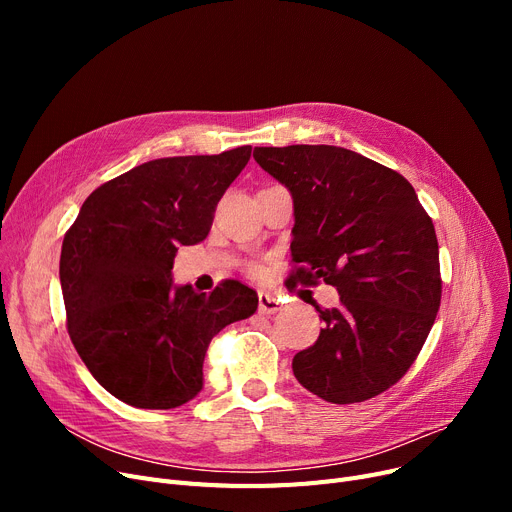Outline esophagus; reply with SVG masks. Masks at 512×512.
I'll list each match as a JSON object with an SVG mask.
<instances>
[{
    "instance_id": "1",
    "label": "esophagus",
    "mask_w": 512,
    "mask_h": 512,
    "mask_svg": "<svg viewBox=\"0 0 512 512\" xmlns=\"http://www.w3.org/2000/svg\"><path fill=\"white\" fill-rule=\"evenodd\" d=\"M280 309H282V303H280V299L276 297V294H272V292H259V311L261 313L270 315V313H276Z\"/></svg>"
}]
</instances>
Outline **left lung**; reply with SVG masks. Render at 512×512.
Listing matches in <instances>:
<instances>
[{
  "mask_svg": "<svg viewBox=\"0 0 512 512\" xmlns=\"http://www.w3.org/2000/svg\"><path fill=\"white\" fill-rule=\"evenodd\" d=\"M257 164L294 203L286 286L332 284L340 305L292 359L303 388L334 405L382 394L409 371L440 299L436 230L398 172L334 145L255 147ZM309 303V301H307Z\"/></svg>",
  "mask_w": 512,
  "mask_h": 512,
  "instance_id": "obj_1",
  "label": "left lung"
}]
</instances>
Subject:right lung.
I'll list each match as a JSON object with an SVG mask.
<instances>
[{"instance_id": "obj_1", "label": "right lung", "mask_w": 512, "mask_h": 512, "mask_svg": "<svg viewBox=\"0 0 512 512\" xmlns=\"http://www.w3.org/2000/svg\"><path fill=\"white\" fill-rule=\"evenodd\" d=\"M251 145L147 161L101 184L64 236L66 328L93 378L137 409H176L203 388L211 338L257 311V292L172 284L180 247L205 240Z\"/></svg>"}]
</instances>
